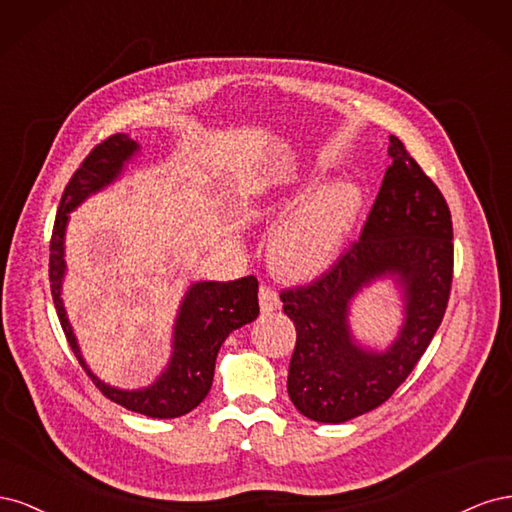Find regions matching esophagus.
I'll return each mask as SVG.
<instances>
[{"instance_id":"obj_1","label":"esophagus","mask_w":512,"mask_h":512,"mask_svg":"<svg viewBox=\"0 0 512 512\" xmlns=\"http://www.w3.org/2000/svg\"><path fill=\"white\" fill-rule=\"evenodd\" d=\"M258 303H260V312L262 314H271L275 309H280V297H277L275 290H271L269 286H260L258 290Z\"/></svg>"}]
</instances>
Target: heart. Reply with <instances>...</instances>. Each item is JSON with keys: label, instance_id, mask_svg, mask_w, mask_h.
<instances>
[{"label": "heart", "instance_id": "obj_1", "mask_svg": "<svg viewBox=\"0 0 512 512\" xmlns=\"http://www.w3.org/2000/svg\"><path fill=\"white\" fill-rule=\"evenodd\" d=\"M275 207L293 211L271 239V267L286 280H309L327 271L342 252L361 215L363 190L354 181H339L314 194L305 188L284 196Z\"/></svg>", "mask_w": 512, "mask_h": 512}]
</instances>
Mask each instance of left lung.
I'll list each match as a JSON object with an SVG mask.
<instances>
[{"label": "left lung", "instance_id": "obj_1", "mask_svg": "<svg viewBox=\"0 0 512 512\" xmlns=\"http://www.w3.org/2000/svg\"><path fill=\"white\" fill-rule=\"evenodd\" d=\"M389 141L393 162L361 239L316 282L280 294L297 329L288 395L318 423H346L384 404L427 350L451 294V211L404 143ZM380 279H393L405 301V322L382 353L356 343L349 327V303Z\"/></svg>", "mask_w": 512, "mask_h": 512}]
</instances>
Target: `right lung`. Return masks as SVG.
<instances>
[{
	"label": "right lung",
	"mask_w": 512,
	"mask_h": 512,
	"mask_svg": "<svg viewBox=\"0 0 512 512\" xmlns=\"http://www.w3.org/2000/svg\"><path fill=\"white\" fill-rule=\"evenodd\" d=\"M138 143L128 134H113L91 149L66 185L57 209L51 237L49 280L57 316L76 359L98 389L115 404L151 418H177L192 412L211 389L215 359L224 339L258 318V282L254 275L235 282H194L177 309L173 327V352L156 382L145 389H117L106 384L85 363L79 342L66 316L61 284L66 277V228L70 213L81 203L119 179L126 164L138 153Z\"/></svg>",
	"instance_id": "1"
}]
</instances>
